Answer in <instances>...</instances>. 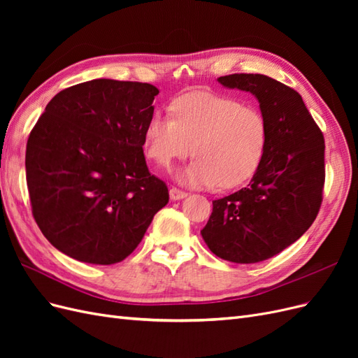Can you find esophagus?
<instances>
[{
	"label": "esophagus",
	"instance_id": "1",
	"mask_svg": "<svg viewBox=\"0 0 358 358\" xmlns=\"http://www.w3.org/2000/svg\"><path fill=\"white\" fill-rule=\"evenodd\" d=\"M188 196V194L185 192V191H182V189H179V188H170V199L173 200V201H176V200H182V199H185Z\"/></svg>",
	"mask_w": 358,
	"mask_h": 358
}]
</instances>
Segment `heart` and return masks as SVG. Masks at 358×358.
<instances>
[{
	"label": "heart",
	"mask_w": 358,
	"mask_h": 358,
	"mask_svg": "<svg viewBox=\"0 0 358 358\" xmlns=\"http://www.w3.org/2000/svg\"><path fill=\"white\" fill-rule=\"evenodd\" d=\"M171 113L155 110L145 125L146 157L161 167L196 155L179 171L194 187L236 188L248 182L264 159L268 122L255 106L210 91H192L173 101Z\"/></svg>",
	"instance_id": "heart-1"
}]
</instances>
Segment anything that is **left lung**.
Wrapping results in <instances>:
<instances>
[{
    "label": "left lung",
    "instance_id": "8db88e82",
    "mask_svg": "<svg viewBox=\"0 0 358 358\" xmlns=\"http://www.w3.org/2000/svg\"><path fill=\"white\" fill-rule=\"evenodd\" d=\"M218 82L257 96L268 122V145L249 185L213 201L201 236L227 262H264L300 239L317 218L326 179L324 136L289 86L246 73Z\"/></svg>",
    "mask_w": 358,
    "mask_h": 358
}]
</instances>
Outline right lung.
Here are the masks:
<instances>
[{
  "instance_id": "1",
  "label": "right lung",
  "mask_w": 358,
  "mask_h": 358,
  "mask_svg": "<svg viewBox=\"0 0 358 358\" xmlns=\"http://www.w3.org/2000/svg\"><path fill=\"white\" fill-rule=\"evenodd\" d=\"M154 85L95 79L58 92L27 143L32 216L58 251L90 264L122 262L169 203L150 175L143 131Z\"/></svg>"
}]
</instances>
